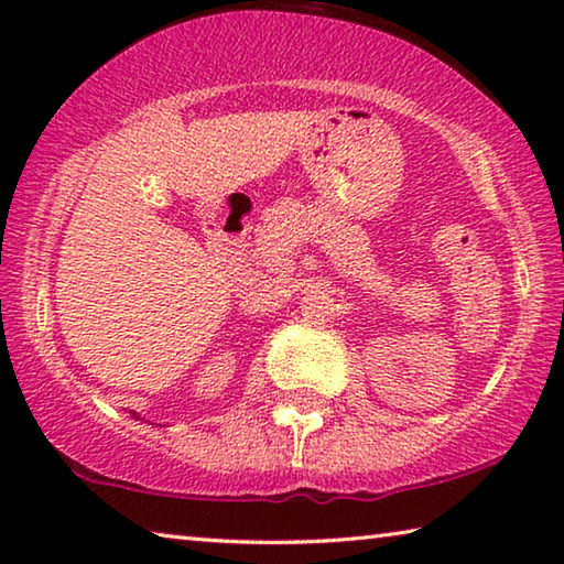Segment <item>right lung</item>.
Returning <instances> with one entry per match:
<instances>
[{
	"label": "right lung",
	"mask_w": 564,
	"mask_h": 564,
	"mask_svg": "<svg viewBox=\"0 0 564 564\" xmlns=\"http://www.w3.org/2000/svg\"><path fill=\"white\" fill-rule=\"evenodd\" d=\"M131 415H133V417H139V415H137V413H131Z\"/></svg>",
	"instance_id": "add662e5"
}]
</instances>
